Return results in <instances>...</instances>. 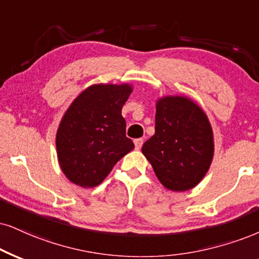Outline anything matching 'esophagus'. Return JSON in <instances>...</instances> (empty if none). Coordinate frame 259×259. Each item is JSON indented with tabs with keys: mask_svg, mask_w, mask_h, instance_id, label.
<instances>
[{
	"mask_svg": "<svg viewBox=\"0 0 259 259\" xmlns=\"http://www.w3.org/2000/svg\"><path fill=\"white\" fill-rule=\"evenodd\" d=\"M143 143H144V140H143L142 138L135 139V146H136V150H139L140 148H142Z\"/></svg>",
	"mask_w": 259,
	"mask_h": 259,
	"instance_id": "34e87169",
	"label": "esophagus"
}]
</instances>
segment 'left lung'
I'll use <instances>...</instances> for the list:
<instances>
[{"label": "left lung", "instance_id": "8db88e82", "mask_svg": "<svg viewBox=\"0 0 259 259\" xmlns=\"http://www.w3.org/2000/svg\"><path fill=\"white\" fill-rule=\"evenodd\" d=\"M213 151L212 127L196 102L180 95L156 101L155 135L142 152L167 190L196 187L211 165Z\"/></svg>", "mask_w": 259, "mask_h": 259}]
</instances>
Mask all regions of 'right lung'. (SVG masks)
I'll return each instance as SVG.
<instances>
[{
	"label": "right lung",
	"instance_id": "right-lung-1",
	"mask_svg": "<svg viewBox=\"0 0 259 259\" xmlns=\"http://www.w3.org/2000/svg\"><path fill=\"white\" fill-rule=\"evenodd\" d=\"M131 84H94L63 114L56 132L59 164L66 178L82 188L100 185L124 155L135 149L121 115Z\"/></svg>",
	"mask_w": 259,
	"mask_h": 259
}]
</instances>
